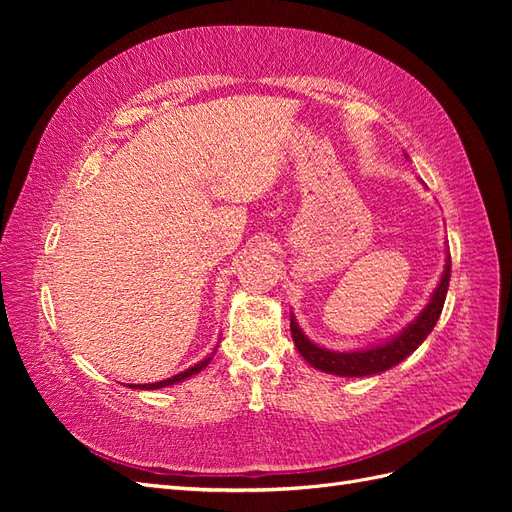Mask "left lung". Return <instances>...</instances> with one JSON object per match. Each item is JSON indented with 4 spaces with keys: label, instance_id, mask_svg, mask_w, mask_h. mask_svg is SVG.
<instances>
[{
    "label": "left lung",
    "instance_id": "left-lung-1",
    "mask_svg": "<svg viewBox=\"0 0 512 512\" xmlns=\"http://www.w3.org/2000/svg\"><path fill=\"white\" fill-rule=\"evenodd\" d=\"M448 282H451V254L446 256L442 280L438 288L433 290L427 307L418 314V318L412 324H408L404 331H401L397 337L389 339L386 344L367 348V350H356V352H333V350L316 346L314 342H309V339L303 335V331L299 329L297 320H294V316H290V333L294 339V346H297V350L309 365L320 371H327V374L344 376V378H361V376L380 374V371L391 369L397 363L404 361L406 356H410L425 342V337L433 331V327H436V322L442 314Z\"/></svg>",
    "mask_w": 512,
    "mask_h": 512
}]
</instances>
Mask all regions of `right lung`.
Segmentation results:
<instances>
[{
  "instance_id": "right-lung-1",
  "label": "right lung",
  "mask_w": 512,
  "mask_h": 512,
  "mask_svg": "<svg viewBox=\"0 0 512 512\" xmlns=\"http://www.w3.org/2000/svg\"><path fill=\"white\" fill-rule=\"evenodd\" d=\"M211 363V356H207L205 361H200V363H196L194 367H190V369H185V371H181V374H177V376H173V378H166V380H160V382H153V384H130V389H147V391H153V389H164V386H170V384H177V382H181V380H185V378H190V376H194V374H198L200 369H205L207 365Z\"/></svg>"
}]
</instances>
